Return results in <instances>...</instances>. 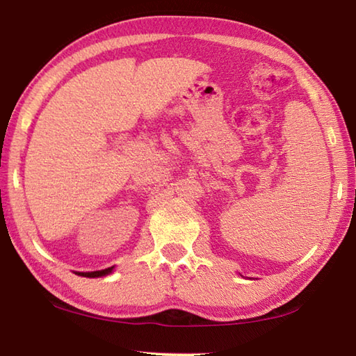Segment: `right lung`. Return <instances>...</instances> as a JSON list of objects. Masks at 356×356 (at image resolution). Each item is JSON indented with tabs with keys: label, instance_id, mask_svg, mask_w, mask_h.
<instances>
[{
	"label": "right lung",
	"instance_id": "1",
	"mask_svg": "<svg viewBox=\"0 0 356 356\" xmlns=\"http://www.w3.org/2000/svg\"><path fill=\"white\" fill-rule=\"evenodd\" d=\"M111 270H113V267H108V268H105V270H99V272H86V273L80 272L78 275H80V276H86V278H97V276H104V275L111 273Z\"/></svg>",
	"mask_w": 356,
	"mask_h": 356
}]
</instances>
